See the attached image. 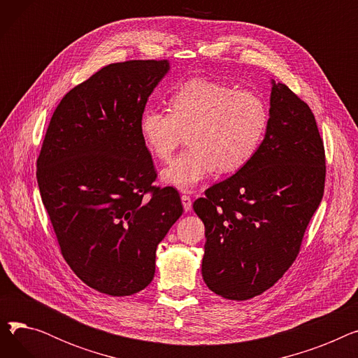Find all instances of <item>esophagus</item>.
<instances>
[{
    "mask_svg": "<svg viewBox=\"0 0 358 358\" xmlns=\"http://www.w3.org/2000/svg\"><path fill=\"white\" fill-rule=\"evenodd\" d=\"M181 203H182V208L185 212H190L192 210V199L190 196H181Z\"/></svg>",
    "mask_w": 358,
    "mask_h": 358,
    "instance_id": "obj_1",
    "label": "esophagus"
}]
</instances>
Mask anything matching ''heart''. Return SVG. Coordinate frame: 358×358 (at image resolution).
I'll return each instance as SVG.
<instances>
[{
  "label": "heart",
  "instance_id": "b5f03b06",
  "mask_svg": "<svg viewBox=\"0 0 358 358\" xmlns=\"http://www.w3.org/2000/svg\"><path fill=\"white\" fill-rule=\"evenodd\" d=\"M270 123L264 99L251 91L193 78L169 97V111L146 108L139 131L148 150L168 161L187 135L189 149L161 171V180L192 192L217 168L232 174L257 155Z\"/></svg>",
  "mask_w": 358,
  "mask_h": 358
}]
</instances>
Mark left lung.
<instances>
[{
  "label": "left lung",
  "instance_id": "1",
  "mask_svg": "<svg viewBox=\"0 0 358 358\" xmlns=\"http://www.w3.org/2000/svg\"><path fill=\"white\" fill-rule=\"evenodd\" d=\"M325 187V150L309 106L271 80L270 123L252 161L206 190L201 275L216 294L247 300L296 259Z\"/></svg>",
  "mask_w": 358,
  "mask_h": 358
}]
</instances>
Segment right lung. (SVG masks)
Returning <instances> with one entry per match:
<instances>
[{"label":"right lung","instance_id":"1","mask_svg":"<svg viewBox=\"0 0 358 358\" xmlns=\"http://www.w3.org/2000/svg\"><path fill=\"white\" fill-rule=\"evenodd\" d=\"M168 71V61L101 68L61 100L37 158V184L65 261L110 296L135 294L152 281L158 243L182 215L176 189L152 187L157 171L139 131Z\"/></svg>","mask_w":358,"mask_h":358}]
</instances>
